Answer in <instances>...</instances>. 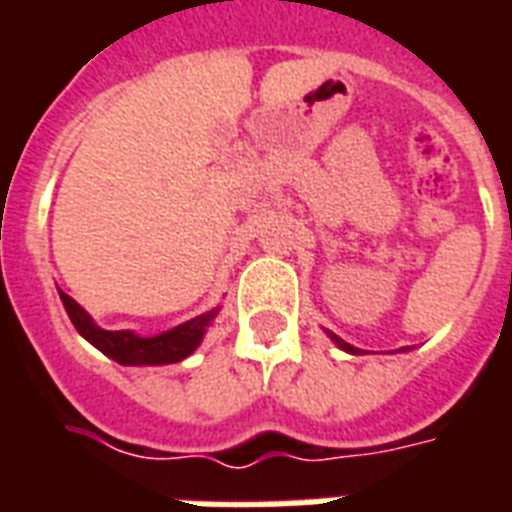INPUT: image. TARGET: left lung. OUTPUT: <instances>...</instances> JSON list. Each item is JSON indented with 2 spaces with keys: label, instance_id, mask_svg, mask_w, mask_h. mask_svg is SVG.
<instances>
[{
  "label": "left lung",
  "instance_id": "left-lung-1",
  "mask_svg": "<svg viewBox=\"0 0 512 512\" xmlns=\"http://www.w3.org/2000/svg\"><path fill=\"white\" fill-rule=\"evenodd\" d=\"M327 335H329V340L335 342L337 348H342V350H348V353H353V356H361V353H364V350H358V348H353V345H350V342H345V340H342V337L332 335V332H327Z\"/></svg>",
  "mask_w": 512,
  "mask_h": 512
}]
</instances>
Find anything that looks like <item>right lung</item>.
I'll use <instances>...</instances> for the list:
<instances>
[{
    "mask_svg": "<svg viewBox=\"0 0 512 512\" xmlns=\"http://www.w3.org/2000/svg\"><path fill=\"white\" fill-rule=\"evenodd\" d=\"M63 308H66L68 319L76 327V332L87 342H92L100 353H106L108 358H114L116 364L124 366H162V364H177L199 348L204 340V332L217 316V308L209 313H201L196 319L185 321L180 327L162 332L154 337H140L135 332L119 329V332H108V329L98 327L92 316L84 311L82 305L76 303L74 297H68L66 292H60Z\"/></svg>",
    "mask_w": 512,
    "mask_h": 512,
    "instance_id": "obj_1",
    "label": "right lung"
}]
</instances>
